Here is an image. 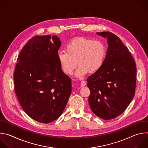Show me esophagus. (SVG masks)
<instances>
[{
	"label": "esophagus",
	"mask_w": 148,
	"mask_h": 148,
	"mask_svg": "<svg viewBox=\"0 0 148 148\" xmlns=\"http://www.w3.org/2000/svg\"><path fill=\"white\" fill-rule=\"evenodd\" d=\"M86 84H87V82H86V81H84V80L81 81V87L86 86Z\"/></svg>",
	"instance_id": "1"
}]
</instances>
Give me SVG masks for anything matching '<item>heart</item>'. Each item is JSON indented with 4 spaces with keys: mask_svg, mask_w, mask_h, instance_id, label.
Listing matches in <instances>:
<instances>
[{
    "mask_svg": "<svg viewBox=\"0 0 148 148\" xmlns=\"http://www.w3.org/2000/svg\"><path fill=\"white\" fill-rule=\"evenodd\" d=\"M66 51H60L58 60L62 71L71 75L77 64V77L87 72L91 74L98 71L103 64L107 56V48L99 40L86 37H77L67 44Z\"/></svg>",
    "mask_w": 148,
    "mask_h": 148,
    "instance_id": "obj_1",
    "label": "heart"
}]
</instances>
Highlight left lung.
<instances>
[{
    "label": "left lung",
    "mask_w": 148,
    "mask_h": 148,
    "mask_svg": "<svg viewBox=\"0 0 148 148\" xmlns=\"http://www.w3.org/2000/svg\"><path fill=\"white\" fill-rule=\"evenodd\" d=\"M98 35L107 37L108 47L101 69L88 77V101L92 111L109 120L127 108L135 93L136 67L135 60L119 38L112 33Z\"/></svg>",
    "instance_id": "8db88e82"
}]
</instances>
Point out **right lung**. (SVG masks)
I'll use <instances>...</instances> for the list:
<instances>
[{"mask_svg":"<svg viewBox=\"0 0 148 148\" xmlns=\"http://www.w3.org/2000/svg\"><path fill=\"white\" fill-rule=\"evenodd\" d=\"M60 46L56 36H36L17 57L14 91L26 114L41 123L58 118L71 93V79L62 72L58 60Z\"/></svg>","mask_w":148,"mask_h":148,"instance_id":"1","label":"right lung"}]
</instances>
